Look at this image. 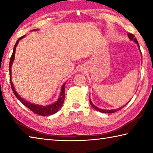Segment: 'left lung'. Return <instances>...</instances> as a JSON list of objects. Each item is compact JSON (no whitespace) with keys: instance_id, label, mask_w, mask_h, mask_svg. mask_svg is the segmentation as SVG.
Wrapping results in <instances>:
<instances>
[{"instance_id":"1","label":"left lung","mask_w":153,"mask_h":153,"mask_svg":"<svg viewBox=\"0 0 153 153\" xmlns=\"http://www.w3.org/2000/svg\"><path fill=\"white\" fill-rule=\"evenodd\" d=\"M128 37L129 38V40H134V42H135L137 44V45H138V46H139L138 40H137V39L135 38V36H134V34H132V33H128ZM139 48H140V46H139ZM141 55H142V53H141ZM90 105H91L92 107L94 108V109H96V110L98 111H99V112L104 113H115V112H116V111H117L118 110L121 109V108H122V107H121V108H117V109H112V110H105V109H101V108H98V107H96L94 105H93V103L92 102L91 100H90Z\"/></svg>"}]
</instances>
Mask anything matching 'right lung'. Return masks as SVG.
Listing matches in <instances>:
<instances>
[{
    "label": "right lung",
    "mask_w": 153,
    "mask_h": 153,
    "mask_svg": "<svg viewBox=\"0 0 153 153\" xmlns=\"http://www.w3.org/2000/svg\"><path fill=\"white\" fill-rule=\"evenodd\" d=\"M25 35L20 37L19 39L15 43L14 48H13V54L11 56V59H10V62H9V77H10V83H11V86L13 92L14 94L15 97L17 98V99L19 100V101L22 103L23 105H25V107H27L28 108L33 111V113L37 114V115H42V116H48V115H51L53 114L56 113L57 111L60 109L62 105L63 104L64 100H65V83L61 87V91L60 93V96H59V98L58 100H56L55 102L53 103V104L46 105V106H42V105H38L36 104H33V103H31L30 102H27V100H24V98H22L20 96L17 94L16 90H15V88L13 86V84L12 81H11V66L13 64V62L14 61L15 59V49H16L17 46L19 43V41L22 40L23 38H24Z\"/></svg>",
    "instance_id": "1"
}]
</instances>
